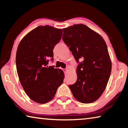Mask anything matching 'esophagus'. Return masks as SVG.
I'll list each match as a JSON object with an SVG mask.
<instances>
[{"label":"esophagus","instance_id":"esophagus-1","mask_svg":"<svg viewBox=\"0 0 128 128\" xmlns=\"http://www.w3.org/2000/svg\"><path fill=\"white\" fill-rule=\"evenodd\" d=\"M62 70L64 71V72L66 73L67 72V69H62Z\"/></svg>","mask_w":128,"mask_h":128}]
</instances>
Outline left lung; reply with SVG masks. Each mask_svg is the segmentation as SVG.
I'll return each mask as SVG.
<instances>
[{
    "instance_id": "obj_1",
    "label": "left lung",
    "mask_w": 128,
    "mask_h": 128,
    "mask_svg": "<svg viewBox=\"0 0 128 128\" xmlns=\"http://www.w3.org/2000/svg\"><path fill=\"white\" fill-rule=\"evenodd\" d=\"M62 31V40L78 63L77 81L69 88L80 102H94L103 94L111 74L107 44L99 34L85 25H74Z\"/></svg>"
}]
</instances>
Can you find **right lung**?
<instances>
[{"label": "right lung", "mask_w": 128, "mask_h": 128, "mask_svg": "<svg viewBox=\"0 0 128 128\" xmlns=\"http://www.w3.org/2000/svg\"><path fill=\"white\" fill-rule=\"evenodd\" d=\"M62 34V29L39 26L19 43L16 56L17 74L28 96L36 103L50 101L63 83V72L48 66L50 60H54L53 50Z\"/></svg>", "instance_id": "add662e5"}]
</instances>
